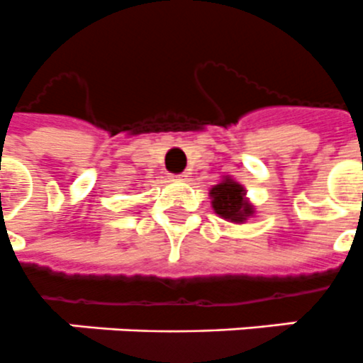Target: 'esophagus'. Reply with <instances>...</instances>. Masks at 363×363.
<instances>
[{"label":"esophagus","instance_id":"esophagus-1","mask_svg":"<svg viewBox=\"0 0 363 363\" xmlns=\"http://www.w3.org/2000/svg\"><path fill=\"white\" fill-rule=\"evenodd\" d=\"M172 179H176V182H187L189 176L187 174H178V176H172Z\"/></svg>","mask_w":363,"mask_h":363}]
</instances>
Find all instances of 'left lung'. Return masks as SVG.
<instances>
[{
	"label": "left lung",
	"mask_w": 363,
	"mask_h": 363,
	"mask_svg": "<svg viewBox=\"0 0 363 363\" xmlns=\"http://www.w3.org/2000/svg\"><path fill=\"white\" fill-rule=\"evenodd\" d=\"M210 199L213 211L225 221L242 225L249 217H255V206L247 199V191L230 176H223L221 182L211 187Z\"/></svg>",
	"instance_id": "left-lung-1"
}]
</instances>
